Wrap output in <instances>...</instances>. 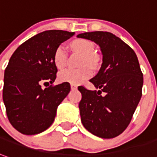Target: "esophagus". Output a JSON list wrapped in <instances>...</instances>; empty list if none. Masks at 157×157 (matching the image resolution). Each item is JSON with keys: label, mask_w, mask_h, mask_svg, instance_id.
<instances>
[{"label": "esophagus", "mask_w": 157, "mask_h": 157, "mask_svg": "<svg viewBox=\"0 0 157 157\" xmlns=\"http://www.w3.org/2000/svg\"><path fill=\"white\" fill-rule=\"evenodd\" d=\"M71 88H72V90H76L77 88H78V85L72 84V85H71Z\"/></svg>", "instance_id": "obj_1"}]
</instances>
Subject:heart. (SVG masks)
I'll use <instances>...</instances> for the list:
<instances>
[{"label":"heart","instance_id":"heart-1","mask_svg":"<svg viewBox=\"0 0 157 157\" xmlns=\"http://www.w3.org/2000/svg\"><path fill=\"white\" fill-rule=\"evenodd\" d=\"M71 48L74 52L83 56L81 67L87 66L88 67L80 69H64L59 73V79L61 82H67L73 85L81 84L91 76V71L89 68L96 69L98 66L99 58L94 54L96 46L92 41L87 39H75L71 43ZM54 64L59 69L63 68L67 64V51L63 45H59L56 48L53 56Z\"/></svg>","mask_w":157,"mask_h":157}]
</instances>
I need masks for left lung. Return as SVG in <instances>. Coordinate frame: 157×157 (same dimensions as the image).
Masks as SVG:
<instances>
[{
	"label": "left lung",
	"instance_id": "left-lung-1",
	"mask_svg": "<svg viewBox=\"0 0 157 157\" xmlns=\"http://www.w3.org/2000/svg\"><path fill=\"white\" fill-rule=\"evenodd\" d=\"M78 37L94 41L102 53L101 68L90 80L101 90L78 87L82 94L78 105L82 124L97 137L115 138L130 124L142 97L144 78L138 57L129 45L110 32H85ZM101 92L105 96H101Z\"/></svg>",
	"mask_w": 157,
	"mask_h": 157
}]
</instances>
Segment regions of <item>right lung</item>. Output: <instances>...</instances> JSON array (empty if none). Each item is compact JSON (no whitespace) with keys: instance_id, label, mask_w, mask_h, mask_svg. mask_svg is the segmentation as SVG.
<instances>
[{"instance_id":"right-lung-1","label":"right lung","mask_w":157,"mask_h":157,"mask_svg":"<svg viewBox=\"0 0 157 157\" xmlns=\"http://www.w3.org/2000/svg\"><path fill=\"white\" fill-rule=\"evenodd\" d=\"M74 32L50 30L31 37L11 56L4 73L3 101L11 125L25 135L40 133L55 121L57 107L68 95L70 84L54 85L56 48ZM51 85L48 87L45 85ZM44 84L47 87L41 88Z\"/></svg>"}]
</instances>
